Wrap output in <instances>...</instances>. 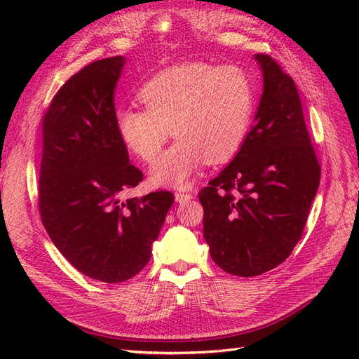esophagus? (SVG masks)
I'll use <instances>...</instances> for the list:
<instances>
[{"mask_svg": "<svg viewBox=\"0 0 359 359\" xmlns=\"http://www.w3.org/2000/svg\"><path fill=\"white\" fill-rule=\"evenodd\" d=\"M191 199H194V194L187 193V191H177L175 193V202L184 203V202H189Z\"/></svg>", "mask_w": 359, "mask_h": 359, "instance_id": "34e87169", "label": "esophagus"}]
</instances>
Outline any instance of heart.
<instances>
[{
	"label": "heart",
	"mask_w": 359,
	"mask_h": 359,
	"mask_svg": "<svg viewBox=\"0 0 359 359\" xmlns=\"http://www.w3.org/2000/svg\"><path fill=\"white\" fill-rule=\"evenodd\" d=\"M256 85L239 66L185 63L154 75L139 90L144 109L116 114L125 147L152 162L171 135L172 147L151 170L157 185L184 188L205 163L231 160L245 142L256 111Z\"/></svg>",
	"instance_id": "heart-1"
}]
</instances>
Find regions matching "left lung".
<instances>
[{
  "label": "left lung",
  "instance_id": "8db88e82",
  "mask_svg": "<svg viewBox=\"0 0 359 359\" xmlns=\"http://www.w3.org/2000/svg\"><path fill=\"white\" fill-rule=\"evenodd\" d=\"M264 93L238 154L201 189L210 255L234 276H259L282 264L299 242L321 166L293 79L257 53Z\"/></svg>",
  "mask_w": 359,
  "mask_h": 359
}]
</instances>
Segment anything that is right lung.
I'll return each mask as SVG.
<instances>
[{"label": "right lung", "mask_w": 359, "mask_h": 359, "mask_svg": "<svg viewBox=\"0 0 359 359\" xmlns=\"http://www.w3.org/2000/svg\"><path fill=\"white\" fill-rule=\"evenodd\" d=\"M123 65V57H112L85 66L43 116L41 222L75 269L106 284L143 270L174 202L170 191L121 201L143 180L116 128L114 89Z\"/></svg>", "instance_id": "obj_1"}]
</instances>
